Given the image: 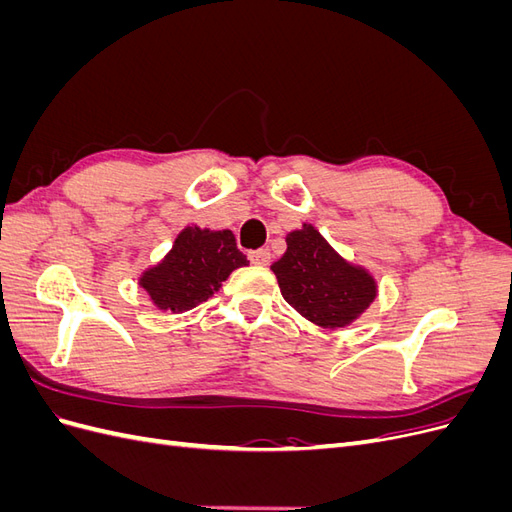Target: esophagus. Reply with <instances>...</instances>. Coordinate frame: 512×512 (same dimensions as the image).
I'll return each instance as SVG.
<instances>
[{"label":"esophagus","instance_id":"1","mask_svg":"<svg viewBox=\"0 0 512 512\" xmlns=\"http://www.w3.org/2000/svg\"><path fill=\"white\" fill-rule=\"evenodd\" d=\"M250 260L254 262V265L265 267V265H269V262H271V250H269V247H260V250L250 252Z\"/></svg>","mask_w":512,"mask_h":512}]
</instances>
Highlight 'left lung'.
Wrapping results in <instances>:
<instances>
[{"mask_svg":"<svg viewBox=\"0 0 512 512\" xmlns=\"http://www.w3.org/2000/svg\"><path fill=\"white\" fill-rule=\"evenodd\" d=\"M271 271L290 307L322 329H344L378 297V282L346 260L318 228L303 224L286 235V252Z\"/></svg>","mask_w":512,"mask_h":512,"instance_id":"left-lung-1","label":"left lung"}]
</instances>
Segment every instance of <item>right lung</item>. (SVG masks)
I'll return each mask as SVG.
<instances>
[{
	"mask_svg": "<svg viewBox=\"0 0 512 512\" xmlns=\"http://www.w3.org/2000/svg\"><path fill=\"white\" fill-rule=\"evenodd\" d=\"M247 265L232 230L192 224L179 232L158 265L138 275V286L160 312L183 314L213 297L232 271Z\"/></svg>",
	"mask_w": 512,
	"mask_h": 512,
	"instance_id": "right-lung-1",
	"label": "right lung"
}]
</instances>
